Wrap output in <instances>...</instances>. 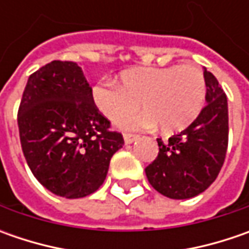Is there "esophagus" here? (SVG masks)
I'll return each mask as SVG.
<instances>
[{
	"mask_svg": "<svg viewBox=\"0 0 249 249\" xmlns=\"http://www.w3.org/2000/svg\"><path fill=\"white\" fill-rule=\"evenodd\" d=\"M123 139H124V144H133L136 140L139 139V136H136V134H124Z\"/></svg>",
	"mask_w": 249,
	"mask_h": 249,
	"instance_id": "obj_1",
	"label": "esophagus"
}]
</instances>
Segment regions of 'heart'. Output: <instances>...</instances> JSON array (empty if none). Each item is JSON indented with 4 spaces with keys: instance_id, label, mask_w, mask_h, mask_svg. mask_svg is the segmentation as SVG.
<instances>
[{
    "instance_id": "b5f03b06",
    "label": "heart",
    "mask_w": 249,
    "mask_h": 249,
    "mask_svg": "<svg viewBox=\"0 0 249 249\" xmlns=\"http://www.w3.org/2000/svg\"><path fill=\"white\" fill-rule=\"evenodd\" d=\"M120 84L97 83L91 90L94 107L107 119L116 122L141 104L144 112L120 120V129L158 127L165 133L180 131L201 113L206 95L205 77L193 65L131 68L120 73Z\"/></svg>"
}]
</instances>
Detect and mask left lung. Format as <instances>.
<instances>
[{
  "instance_id": "1",
  "label": "left lung",
  "mask_w": 249,
  "mask_h": 249,
  "mask_svg": "<svg viewBox=\"0 0 249 249\" xmlns=\"http://www.w3.org/2000/svg\"><path fill=\"white\" fill-rule=\"evenodd\" d=\"M206 105L186 130L163 142L157 159L145 167L149 184L172 199L204 193L223 166L229 141L227 97L219 82L204 69Z\"/></svg>"
}]
</instances>
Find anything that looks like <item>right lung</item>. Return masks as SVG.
<instances>
[{
	"label": "right lung",
	"instance_id": "right-lung-1",
	"mask_svg": "<svg viewBox=\"0 0 249 249\" xmlns=\"http://www.w3.org/2000/svg\"><path fill=\"white\" fill-rule=\"evenodd\" d=\"M18 126L34 177L69 199L95 193L110 158L124 144L94 107L90 84L76 62L53 61L29 77Z\"/></svg>",
	"mask_w": 249,
	"mask_h": 249
}]
</instances>
